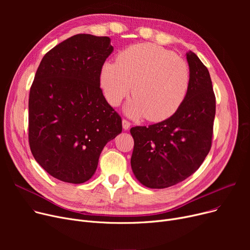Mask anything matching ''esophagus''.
<instances>
[{
  "instance_id": "esophagus-1",
  "label": "esophagus",
  "mask_w": 250,
  "mask_h": 250,
  "mask_svg": "<svg viewBox=\"0 0 250 250\" xmlns=\"http://www.w3.org/2000/svg\"><path fill=\"white\" fill-rule=\"evenodd\" d=\"M129 126H130V123L127 120H125V118H124V120H123V127L125 129H128Z\"/></svg>"
}]
</instances>
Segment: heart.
<instances>
[{
  "label": "heart",
  "instance_id": "obj_1",
  "mask_svg": "<svg viewBox=\"0 0 250 250\" xmlns=\"http://www.w3.org/2000/svg\"><path fill=\"white\" fill-rule=\"evenodd\" d=\"M100 83L105 98L113 106L133 90L135 95L125 112L161 122L172 116L185 101L190 70L173 51L153 43H139L122 51L116 62L103 63Z\"/></svg>",
  "mask_w": 250,
  "mask_h": 250
}]
</instances>
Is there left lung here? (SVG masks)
<instances>
[{
    "instance_id": "8db88e82",
    "label": "left lung",
    "mask_w": 250,
    "mask_h": 250,
    "mask_svg": "<svg viewBox=\"0 0 250 250\" xmlns=\"http://www.w3.org/2000/svg\"><path fill=\"white\" fill-rule=\"evenodd\" d=\"M187 60L190 85L178 110L161 123L130 128L135 142L130 165L150 188H169L189 177L212 147L216 97L211 77L194 52Z\"/></svg>"
}]
</instances>
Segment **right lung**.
<instances>
[{
	"label": "right lung",
	"instance_id": "1",
	"mask_svg": "<svg viewBox=\"0 0 250 250\" xmlns=\"http://www.w3.org/2000/svg\"><path fill=\"white\" fill-rule=\"evenodd\" d=\"M112 50L107 36L76 34L39 63L29 92L28 140L36 162L57 179L89 180L104 146L122 133V117L100 88Z\"/></svg>",
	"mask_w": 250,
	"mask_h": 250
}]
</instances>
